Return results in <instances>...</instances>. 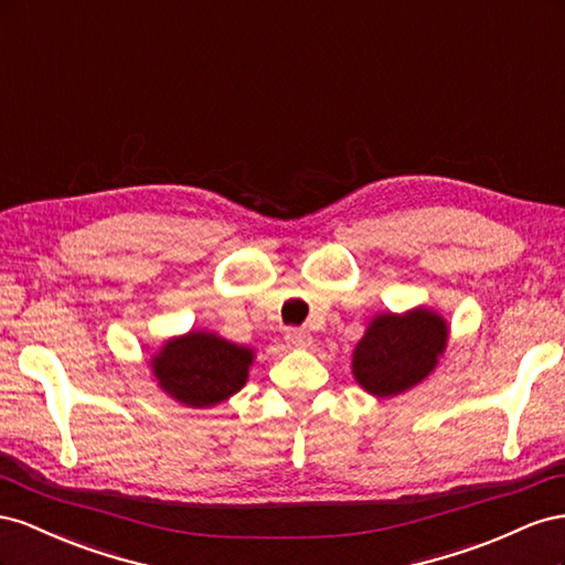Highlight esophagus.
<instances>
[{
    "label": "esophagus",
    "instance_id": "obj_1",
    "mask_svg": "<svg viewBox=\"0 0 565 565\" xmlns=\"http://www.w3.org/2000/svg\"><path fill=\"white\" fill-rule=\"evenodd\" d=\"M286 341L291 343L294 348H310L312 345V335L310 331H302V329H296V331H288Z\"/></svg>",
    "mask_w": 565,
    "mask_h": 565
}]
</instances>
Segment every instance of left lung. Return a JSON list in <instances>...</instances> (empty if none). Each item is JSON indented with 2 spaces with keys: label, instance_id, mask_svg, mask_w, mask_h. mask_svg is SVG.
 I'll return each mask as SVG.
<instances>
[{
  "label": "left lung",
  "instance_id": "8db88e82",
  "mask_svg": "<svg viewBox=\"0 0 565 565\" xmlns=\"http://www.w3.org/2000/svg\"><path fill=\"white\" fill-rule=\"evenodd\" d=\"M447 319L426 305L381 312L352 350V376L374 397H395L433 374L447 350Z\"/></svg>",
  "mask_w": 565,
  "mask_h": 565
}]
</instances>
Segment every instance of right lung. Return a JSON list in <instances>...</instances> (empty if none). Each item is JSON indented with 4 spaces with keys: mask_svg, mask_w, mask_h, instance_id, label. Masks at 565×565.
I'll return each mask as SVG.
<instances>
[{
    "mask_svg": "<svg viewBox=\"0 0 565 565\" xmlns=\"http://www.w3.org/2000/svg\"><path fill=\"white\" fill-rule=\"evenodd\" d=\"M255 350L238 345L215 331L172 335L151 354L158 388L191 409H207L244 388Z\"/></svg>",
    "mask_w": 565,
    "mask_h": 565,
    "instance_id": "obj_1",
    "label": "right lung"
}]
</instances>
